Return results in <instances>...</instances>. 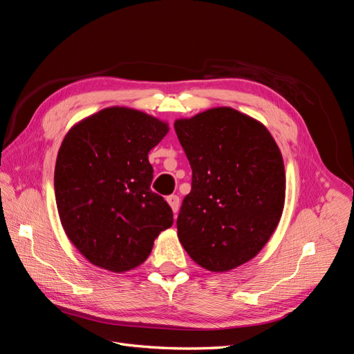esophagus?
<instances>
[{"label": "esophagus", "instance_id": "34e87169", "mask_svg": "<svg viewBox=\"0 0 354 354\" xmlns=\"http://www.w3.org/2000/svg\"><path fill=\"white\" fill-rule=\"evenodd\" d=\"M167 202L169 203L171 209H173V212L176 214L180 208V198L177 195H169V196H167Z\"/></svg>", "mask_w": 354, "mask_h": 354}]
</instances>
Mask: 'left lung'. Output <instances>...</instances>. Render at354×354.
Listing matches in <instances>:
<instances>
[{"label": "left lung", "instance_id": "8db88e82", "mask_svg": "<svg viewBox=\"0 0 354 354\" xmlns=\"http://www.w3.org/2000/svg\"><path fill=\"white\" fill-rule=\"evenodd\" d=\"M174 128L192 167L178 239L203 269L229 272L254 259L281 220L282 153L261 122L232 108L177 120Z\"/></svg>", "mask_w": 354, "mask_h": 354}]
</instances>
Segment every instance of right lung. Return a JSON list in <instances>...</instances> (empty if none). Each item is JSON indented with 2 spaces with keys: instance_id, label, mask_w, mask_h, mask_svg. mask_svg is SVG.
I'll list each match as a JSON object with an SVG mask.
<instances>
[{
  "instance_id": "add662e5",
  "label": "right lung",
  "mask_w": 354,
  "mask_h": 354,
  "mask_svg": "<svg viewBox=\"0 0 354 354\" xmlns=\"http://www.w3.org/2000/svg\"><path fill=\"white\" fill-rule=\"evenodd\" d=\"M167 133L158 118L113 106L85 118L63 138L55 168L59 217L91 264L131 270L173 226L167 201L151 190L147 158Z\"/></svg>"
}]
</instances>
